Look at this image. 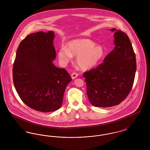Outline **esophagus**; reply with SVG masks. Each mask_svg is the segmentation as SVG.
Wrapping results in <instances>:
<instances>
[{
  "mask_svg": "<svg viewBox=\"0 0 150 150\" xmlns=\"http://www.w3.org/2000/svg\"><path fill=\"white\" fill-rule=\"evenodd\" d=\"M78 76V74L75 73V72H73L71 74V78L72 79L76 78Z\"/></svg>",
  "mask_w": 150,
  "mask_h": 150,
  "instance_id": "34e87169",
  "label": "esophagus"
}]
</instances>
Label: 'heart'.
<instances>
[{"label": "heart", "instance_id": "obj_1", "mask_svg": "<svg viewBox=\"0 0 150 150\" xmlns=\"http://www.w3.org/2000/svg\"><path fill=\"white\" fill-rule=\"evenodd\" d=\"M106 51L100 44L89 39H76L69 41L67 47H62L58 52V58L61 64L65 66L76 56L75 62L83 70L96 66L103 59Z\"/></svg>", "mask_w": 150, "mask_h": 150}]
</instances>
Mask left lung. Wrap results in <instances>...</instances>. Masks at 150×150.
<instances>
[{
	"mask_svg": "<svg viewBox=\"0 0 150 150\" xmlns=\"http://www.w3.org/2000/svg\"><path fill=\"white\" fill-rule=\"evenodd\" d=\"M110 31L114 33V50L96 69L83 74L86 94L95 107H111L121 103L130 92L135 78L136 56L128 36L116 29Z\"/></svg>",
	"mask_w": 150,
	"mask_h": 150,
	"instance_id": "8db88e82",
	"label": "left lung"
}]
</instances>
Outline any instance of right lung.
Masks as SVG:
<instances>
[{
  "instance_id": "1",
  "label": "right lung",
  "mask_w": 150,
  "mask_h": 150,
  "mask_svg": "<svg viewBox=\"0 0 150 150\" xmlns=\"http://www.w3.org/2000/svg\"><path fill=\"white\" fill-rule=\"evenodd\" d=\"M54 32L31 34L20 44L13 68L14 87L29 107L53 112L62 105L64 91L72 80L64 69L55 66Z\"/></svg>"
}]
</instances>
